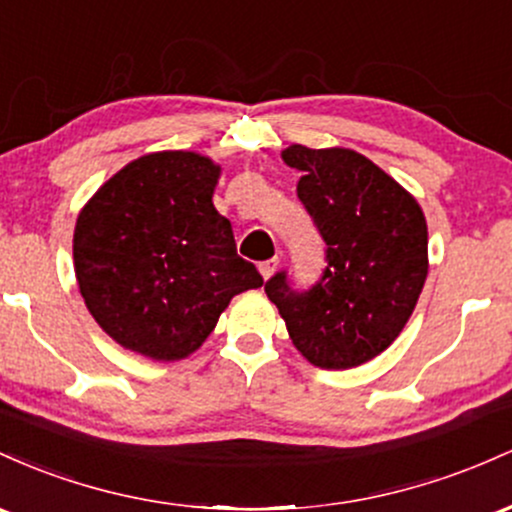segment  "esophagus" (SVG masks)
<instances>
[{"instance_id":"obj_1","label":"esophagus","mask_w":512,"mask_h":512,"mask_svg":"<svg viewBox=\"0 0 512 512\" xmlns=\"http://www.w3.org/2000/svg\"><path fill=\"white\" fill-rule=\"evenodd\" d=\"M278 266H280V258H268V261L258 263V271H261L263 278L268 280L275 271H278Z\"/></svg>"}]
</instances>
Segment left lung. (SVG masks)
Returning a JSON list of instances; mask_svg holds the SVG:
<instances>
[{
	"label": "left lung",
	"instance_id": "8db88e82",
	"mask_svg": "<svg viewBox=\"0 0 512 512\" xmlns=\"http://www.w3.org/2000/svg\"><path fill=\"white\" fill-rule=\"evenodd\" d=\"M300 171L297 198L326 241L309 290L275 273L266 295L312 365L348 370L377 358L413 314L428 275V225L416 198L353 149H283Z\"/></svg>",
	"mask_w": 512,
	"mask_h": 512
}]
</instances>
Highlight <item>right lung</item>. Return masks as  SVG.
Listing matches in <instances>:
<instances>
[{"label": "right lung", "instance_id": "right-lung-1", "mask_svg": "<svg viewBox=\"0 0 512 512\" xmlns=\"http://www.w3.org/2000/svg\"><path fill=\"white\" fill-rule=\"evenodd\" d=\"M220 166L198 152L135 159L91 195L74 227L86 309L123 348L188 358L239 292L261 287L212 205Z\"/></svg>", "mask_w": 512, "mask_h": 512}]
</instances>
